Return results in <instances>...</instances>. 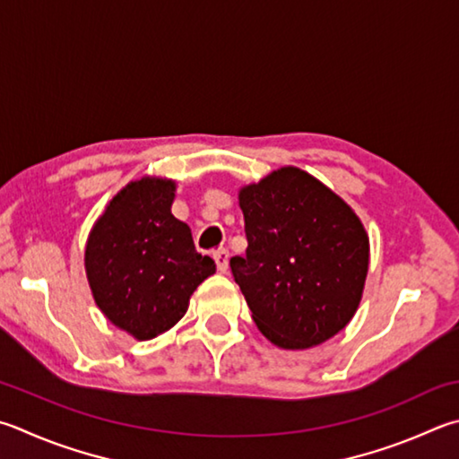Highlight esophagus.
Wrapping results in <instances>:
<instances>
[{
    "label": "esophagus",
    "instance_id": "obj_1",
    "mask_svg": "<svg viewBox=\"0 0 459 459\" xmlns=\"http://www.w3.org/2000/svg\"><path fill=\"white\" fill-rule=\"evenodd\" d=\"M212 256H214L216 269H219L221 273H227L229 271V258H230L227 248H219V251L212 253Z\"/></svg>",
    "mask_w": 459,
    "mask_h": 459
}]
</instances>
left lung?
<instances>
[{
    "label": "left lung",
    "mask_w": 459,
    "mask_h": 459,
    "mask_svg": "<svg viewBox=\"0 0 459 459\" xmlns=\"http://www.w3.org/2000/svg\"><path fill=\"white\" fill-rule=\"evenodd\" d=\"M247 253L230 258L253 321L282 349L331 339L351 321L369 264V238L341 198L299 169H281L238 195Z\"/></svg>",
    "instance_id": "8db88e82"
}]
</instances>
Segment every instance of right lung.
Masks as SVG:
<instances>
[{
	"label": "right lung",
	"instance_id": "right-lung-1",
	"mask_svg": "<svg viewBox=\"0 0 459 459\" xmlns=\"http://www.w3.org/2000/svg\"><path fill=\"white\" fill-rule=\"evenodd\" d=\"M174 182L143 178L120 190L86 245V274L96 305L140 341L169 331L188 299L216 271L196 253L188 224L174 219Z\"/></svg>",
	"mask_w": 459,
	"mask_h": 459
}]
</instances>
